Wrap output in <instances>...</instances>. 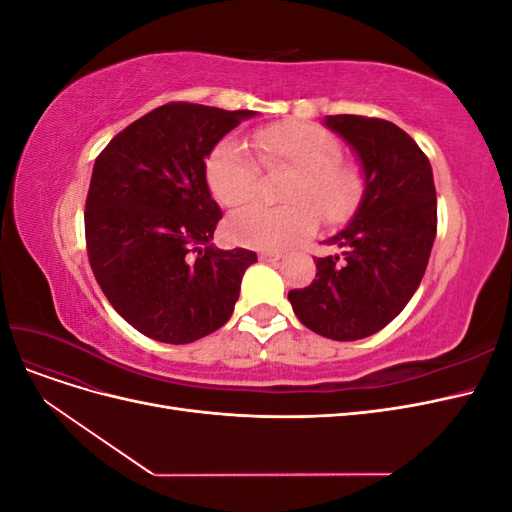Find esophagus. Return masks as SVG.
Instances as JSON below:
<instances>
[{
    "instance_id": "1",
    "label": "esophagus",
    "mask_w": 512,
    "mask_h": 512,
    "mask_svg": "<svg viewBox=\"0 0 512 512\" xmlns=\"http://www.w3.org/2000/svg\"><path fill=\"white\" fill-rule=\"evenodd\" d=\"M258 258H260L262 262H277V260L282 258V254H277V252H260Z\"/></svg>"
}]
</instances>
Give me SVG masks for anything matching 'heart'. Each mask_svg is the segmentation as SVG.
<instances>
[{
	"label": "heart",
	"instance_id": "1",
	"mask_svg": "<svg viewBox=\"0 0 512 512\" xmlns=\"http://www.w3.org/2000/svg\"><path fill=\"white\" fill-rule=\"evenodd\" d=\"M262 164L292 168L284 200L288 205H250L228 220V235L245 247L282 252L329 224H344L361 203L363 179L352 164L339 160L337 138L316 123L286 121L254 134ZM207 185L222 207H241L260 188V166L235 136L213 147L205 166Z\"/></svg>",
	"mask_w": 512,
	"mask_h": 512
}]
</instances>
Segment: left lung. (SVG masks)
I'll return each mask as SVG.
<instances>
[{
  "label": "left lung",
  "instance_id": "1",
  "mask_svg": "<svg viewBox=\"0 0 512 512\" xmlns=\"http://www.w3.org/2000/svg\"><path fill=\"white\" fill-rule=\"evenodd\" d=\"M361 160L365 192L350 224L327 243L342 256L314 258L316 280L290 290L294 314L314 333L354 342L384 329L421 284L438 228L431 164L395 123L329 115L324 119Z\"/></svg>",
  "mask_w": 512,
  "mask_h": 512
}]
</instances>
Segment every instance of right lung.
<instances>
[{
	"label": "right lung",
	"mask_w": 512,
	"mask_h": 512,
	"mask_svg": "<svg viewBox=\"0 0 512 512\" xmlns=\"http://www.w3.org/2000/svg\"><path fill=\"white\" fill-rule=\"evenodd\" d=\"M254 111L168 102L121 130L96 158L85 203L91 271L136 331L190 344L232 316L258 260L211 243L222 209L205 158Z\"/></svg>",
	"instance_id": "1"
}]
</instances>
